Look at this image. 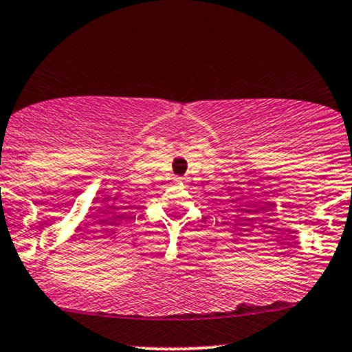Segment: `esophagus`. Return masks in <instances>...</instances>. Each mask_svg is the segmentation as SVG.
I'll list each match as a JSON object with an SVG mask.
<instances>
[{"instance_id":"obj_1","label":"esophagus","mask_w":352,"mask_h":352,"mask_svg":"<svg viewBox=\"0 0 352 352\" xmlns=\"http://www.w3.org/2000/svg\"><path fill=\"white\" fill-rule=\"evenodd\" d=\"M173 180H175V184H182V182H184V179H182V177H175V179H173Z\"/></svg>"}]
</instances>
